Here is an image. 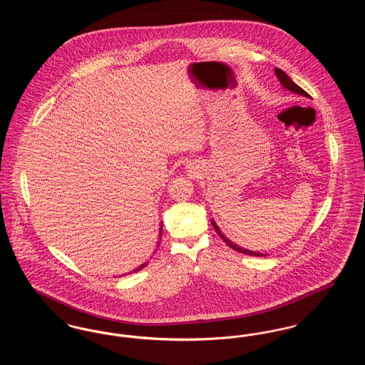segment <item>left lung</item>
Listing matches in <instances>:
<instances>
[{
    "label": "left lung",
    "instance_id": "8db88e82",
    "mask_svg": "<svg viewBox=\"0 0 365 365\" xmlns=\"http://www.w3.org/2000/svg\"><path fill=\"white\" fill-rule=\"evenodd\" d=\"M275 73H277V78H278L279 82H280V85L283 86V88H286V90H289V91H292V93H294V94H299V96H302V97L311 98V96H309L305 90H302V88L298 86V85H295L294 82L287 76V73H286V72H283V71L279 70V68H275ZM210 223H212V226L215 227V230H216V232L220 235V238H222V240H223V241H225L230 247H232L234 250H237V252H240V253H243V255H249V256H257V257L267 256V255H264V253H259V252H253V250L243 249V247H241L240 245H237V243L230 241V240L227 238L226 235L220 231V228L217 227V225L215 223V220H210Z\"/></svg>",
    "mask_w": 365,
    "mask_h": 365
}]
</instances>
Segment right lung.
Instances as JSON below:
<instances>
[{"mask_svg": "<svg viewBox=\"0 0 365 365\" xmlns=\"http://www.w3.org/2000/svg\"><path fill=\"white\" fill-rule=\"evenodd\" d=\"M158 230H160V231H158V232H160V238H161V230H163V223H161V225H160V228H158ZM158 243V245H160V242H157ZM158 245H157V246H158ZM148 262H149V261H146V262H143V264H140V265H139L138 268H135V269H134V272H138V271H140V269H142V268H143V267H146V265H148Z\"/></svg>", "mask_w": 365, "mask_h": 365, "instance_id": "1", "label": "right lung"}]
</instances>
